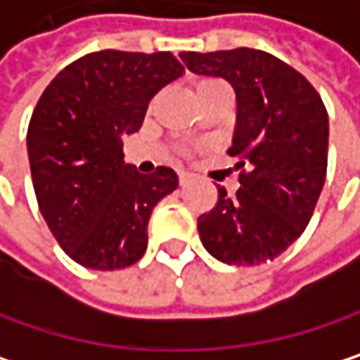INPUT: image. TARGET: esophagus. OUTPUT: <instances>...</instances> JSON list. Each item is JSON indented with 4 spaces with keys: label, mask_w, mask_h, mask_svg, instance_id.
Returning <instances> with one entry per match:
<instances>
[{
    "label": "esophagus",
    "mask_w": 360,
    "mask_h": 360,
    "mask_svg": "<svg viewBox=\"0 0 360 360\" xmlns=\"http://www.w3.org/2000/svg\"><path fill=\"white\" fill-rule=\"evenodd\" d=\"M186 184H190V172H179V186H186Z\"/></svg>",
    "instance_id": "34e87169"
}]
</instances>
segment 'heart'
<instances>
[{
    "label": "heart",
    "mask_w": 360,
    "mask_h": 360,
    "mask_svg": "<svg viewBox=\"0 0 360 360\" xmlns=\"http://www.w3.org/2000/svg\"><path fill=\"white\" fill-rule=\"evenodd\" d=\"M221 86H226V84L221 79H217V77H200V79L194 82V94L198 98V96H202V94H207L211 90H217Z\"/></svg>",
    "instance_id": "heart-1"
}]
</instances>
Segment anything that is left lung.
I'll return each mask as SVG.
<instances>
[{
	"mask_svg": "<svg viewBox=\"0 0 360 360\" xmlns=\"http://www.w3.org/2000/svg\"><path fill=\"white\" fill-rule=\"evenodd\" d=\"M190 71L228 79L238 120L228 153L240 188L198 217L205 249L228 266L278 257L306 230L327 176L329 122L316 88L285 60L255 48L181 52Z\"/></svg>",
	"mask_w": 360,
	"mask_h": 360,
	"instance_id": "1",
	"label": "left lung"
}]
</instances>
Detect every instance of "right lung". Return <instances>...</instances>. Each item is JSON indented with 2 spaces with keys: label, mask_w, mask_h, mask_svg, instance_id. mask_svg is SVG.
<instances>
[{
  "label": "right lung",
  "mask_w": 360,
  "mask_h": 360,
  "mask_svg": "<svg viewBox=\"0 0 360 360\" xmlns=\"http://www.w3.org/2000/svg\"><path fill=\"white\" fill-rule=\"evenodd\" d=\"M181 73L170 52L98 50L39 96L27 130L33 188L52 236L79 266L120 270L143 257L149 215L179 181L172 168L141 174L126 164L124 136Z\"/></svg>",
  "instance_id": "add662e5"
}]
</instances>
